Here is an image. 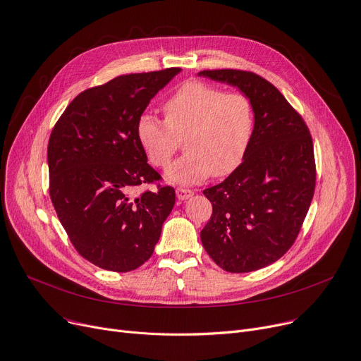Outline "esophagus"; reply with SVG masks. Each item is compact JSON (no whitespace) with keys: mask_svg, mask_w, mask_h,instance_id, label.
Masks as SVG:
<instances>
[{"mask_svg":"<svg viewBox=\"0 0 361 361\" xmlns=\"http://www.w3.org/2000/svg\"><path fill=\"white\" fill-rule=\"evenodd\" d=\"M192 195H194V192L190 189H188V188H176V197L180 201H185V200L190 198Z\"/></svg>","mask_w":361,"mask_h":361,"instance_id":"1","label":"esophagus"}]
</instances>
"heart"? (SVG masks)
Listing matches in <instances>:
<instances>
[{"label": "heart", "instance_id": "1", "mask_svg": "<svg viewBox=\"0 0 361 361\" xmlns=\"http://www.w3.org/2000/svg\"><path fill=\"white\" fill-rule=\"evenodd\" d=\"M166 119L142 114L135 126L144 152L166 167L186 137V154L167 169L169 180L192 185L211 173L226 176L242 164L255 131V108L245 93H227L202 81L180 86L163 106Z\"/></svg>", "mask_w": 361, "mask_h": 361}]
</instances>
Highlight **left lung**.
<instances>
[{
	"mask_svg": "<svg viewBox=\"0 0 361 361\" xmlns=\"http://www.w3.org/2000/svg\"><path fill=\"white\" fill-rule=\"evenodd\" d=\"M198 75L238 87L255 108V131L242 164L204 190L213 214L201 242L224 271H257L279 261L302 228L316 183L312 137L279 89L258 74L204 70Z\"/></svg>",
	"mask_w": 361,
	"mask_h": 361,
	"instance_id": "8db88e82",
	"label": "left lung"
}]
</instances>
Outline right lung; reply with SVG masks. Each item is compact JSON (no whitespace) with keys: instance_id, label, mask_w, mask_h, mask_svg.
Instances as JSON below:
<instances>
[{"instance_id":"right-lung-1","label":"right lung","mask_w":361,"mask_h":361,"mask_svg":"<svg viewBox=\"0 0 361 361\" xmlns=\"http://www.w3.org/2000/svg\"><path fill=\"white\" fill-rule=\"evenodd\" d=\"M180 68L119 75L81 92L55 123L48 144L49 195L80 255L128 272L153 255L175 189L133 188L160 175L147 163L135 126L150 100Z\"/></svg>"}]
</instances>
